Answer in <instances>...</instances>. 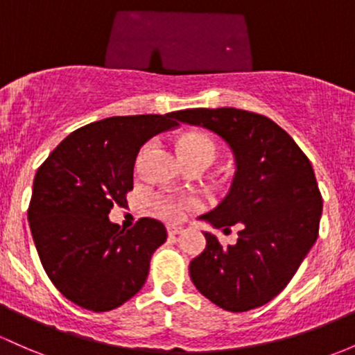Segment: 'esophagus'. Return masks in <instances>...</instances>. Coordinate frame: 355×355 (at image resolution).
I'll list each match as a JSON object with an SVG mask.
<instances>
[{
	"instance_id": "1",
	"label": "esophagus",
	"mask_w": 355,
	"mask_h": 355,
	"mask_svg": "<svg viewBox=\"0 0 355 355\" xmlns=\"http://www.w3.org/2000/svg\"><path fill=\"white\" fill-rule=\"evenodd\" d=\"M166 232H168V236H177V234H180V232H182V227L168 225V227H166Z\"/></svg>"
}]
</instances>
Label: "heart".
Segmentation results:
<instances>
[{
    "instance_id": "heart-1",
    "label": "heart",
    "mask_w": 355,
    "mask_h": 355,
    "mask_svg": "<svg viewBox=\"0 0 355 355\" xmlns=\"http://www.w3.org/2000/svg\"><path fill=\"white\" fill-rule=\"evenodd\" d=\"M178 153H180L185 165L204 163L209 166L217 157V146L207 135L187 133L178 139ZM196 205L197 202L193 198H177L171 196H158L155 198V212L166 220H180L185 210L196 207Z\"/></svg>"
}]
</instances>
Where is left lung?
I'll list each match as a JSON object with an SVG mask.
<instances>
[{
  "mask_svg": "<svg viewBox=\"0 0 355 355\" xmlns=\"http://www.w3.org/2000/svg\"><path fill=\"white\" fill-rule=\"evenodd\" d=\"M180 123L220 136L236 159L224 200L198 219L212 227L236 225L237 243L207 246L190 263V279L227 311L263 306L285 288L318 236L322 196L310 159L275 121L236 107L185 109Z\"/></svg>",
  "mask_w": 355,
  "mask_h": 355,
  "instance_id": "left-lung-1",
  "label": "left lung"
}]
</instances>
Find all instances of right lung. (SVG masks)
I'll return each instance as SVG.
<instances>
[{
  "label": "right lung",
  "instance_id": "1",
  "mask_svg": "<svg viewBox=\"0 0 355 355\" xmlns=\"http://www.w3.org/2000/svg\"><path fill=\"white\" fill-rule=\"evenodd\" d=\"M175 114L85 124L35 175L28 222L42 266L57 290L85 310L109 311L133 298L145 285L151 254L166 241L157 219L143 217L124 231L109 212L128 204L139 148L177 128Z\"/></svg>",
  "mask_w": 355,
  "mask_h": 355
}]
</instances>
